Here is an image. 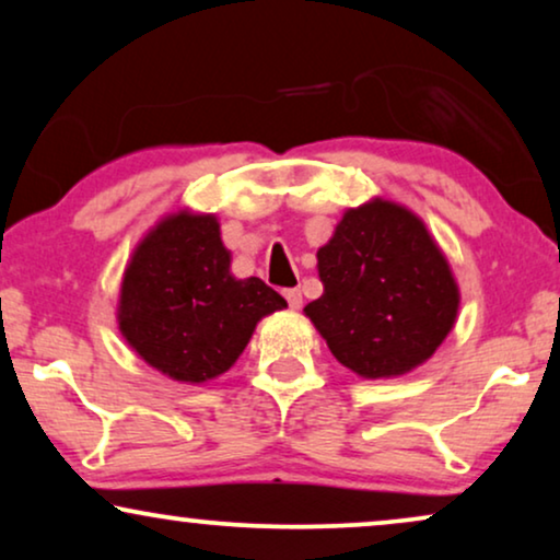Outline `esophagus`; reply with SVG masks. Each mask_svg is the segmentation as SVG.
<instances>
[{
	"instance_id": "esophagus-1",
	"label": "esophagus",
	"mask_w": 560,
	"mask_h": 560,
	"mask_svg": "<svg viewBox=\"0 0 560 560\" xmlns=\"http://www.w3.org/2000/svg\"><path fill=\"white\" fill-rule=\"evenodd\" d=\"M285 298H288V305L293 311H298L303 305V293L298 288H290V290H285Z\"/></svg>"
}]
</instances>
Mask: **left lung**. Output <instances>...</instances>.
<instances>
[{"label": "left lung", "mask_w": 560, "mask_h": 560, "mask_svg": "<svg viewBox=\"0 0 560 560\" xmlns=\"http://www.w3.org/2000/svg\"><path fill=\"white\" fill-rule=\"evenodd\" d=\"M324 295L303 308L336 362L362 380L425 364L456 324L462 290L425 221L374 196L316 252Z\"/></svg>", "instance_id": "left-lung-1"}]
</instances>
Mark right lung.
<instances>
[{
  "label": "right lung",
  "mask_w": 560,
  "mask_h": 560,
  "mask_svg": "<svg viewBox=\"0 0 560 560\" xmlns=\"http://www.w3.org/2000/svg\"><path fill=\"white\" fill-rule=\"evenodd\" d=\"M217 213L155 221L121 275L117 326L129 349L173 382L203 385L242 357L259 320L288 308L259 278L236 280Z\"/></svg>",
  "instance_id": "add662e5"
}]
</instances>
